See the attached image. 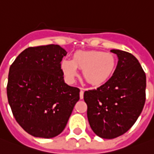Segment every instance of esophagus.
<instances>
[{
    "instance_id": "34e87169",
    "label": "esophagus",
    "mask_w": 154,
    "mask_h": 154,
    "mask_svg": "<svg viewBox=\"0 0 154 154\" xmlns=\"http://www.w3.org/2000/svg\"><path fill=\"white\" fill-rule=\"evenodd\" d=\"M79 98H80V99H83L84 98V89L83 88H80V92H79Z\"/></svg>"
}]
</instances>
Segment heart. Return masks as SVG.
I'll use <instances>...</instances> for the list:
<instances>
[{
	"mask_svg": "<svg viewBox=\"0 0 154 154\" xmlns=\"http://www.w3.org/2000/svg\"><path fill=\"white\" fill-rule=\"evenodd\" d=\"M116 58L111 53L102 51H79L73 59H63L61 69L69 81H74L78 75L77 68L83 70L86 82L93 86H99L110 79L115 70Z\"/></svg>",
	"mask_w": 154,
	"mask_h": 154,
	"instance_id": "obj_1",
	"label": "heart"
}]
</instances>
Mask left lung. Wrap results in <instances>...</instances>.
<instances>
[{"label":"left lung","instance_id":"left-lung-1","mask_svg":"<svg viewBox=\"0 0 154 154\" xmlns=\"http://www.w3.org/2000/svg\"><path fill=\"white\" fill-rule=\"evenodd\" d=\"M111 52L119 59L113 75L97 89L84 93L91 129L106 139L128 132L138 118L146 100V75L138 60L128 52Z\"/></svg>","mask_w":154,"mask_h":154}]
</instances>
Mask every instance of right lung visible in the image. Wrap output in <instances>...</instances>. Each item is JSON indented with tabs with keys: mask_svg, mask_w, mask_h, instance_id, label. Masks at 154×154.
Segmentation results:
<instances>
[{
	"mask_svg": "<svg viewBox=\"0 0 154 154\" xmlns=\"http://www.w3.org/2000/svg\"><path fill=\"white\" fill-rule=\"evenodd\" d=\"M66 54L56 44L29 47L10 67L8 102L17 123L33 137L60 134L79 100V88L63 81L60 63Z\"/></svg>",
	"mask_w": 154,
	"mask_h": 154,
	"instance_id": "obj_1",
	"label": "right lung"
}]
</instances>
